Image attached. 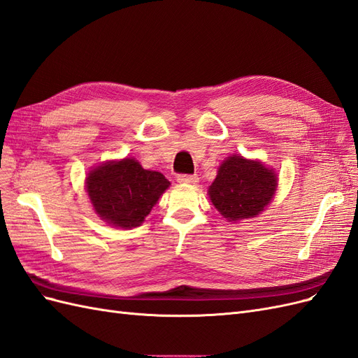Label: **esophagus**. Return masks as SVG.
<instances>
[{
  "label": "esophagus",
  "mask_w": 358,
  "mask_h": 358,
  "mask_svg": "<svg viewBox=\"0 0 358 358\" xmlns=\"http://www.w3.org/2000/svg\"><path fill=\"white\" fill-rule=\"evenodd\" d=\"M178 182L179 183H197L199 178H197V175H179Z\"/></svg>",
  "instance_id": "obj_1"
}]
</instances>
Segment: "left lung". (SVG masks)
Here are the masks:
<instances>
[{
  "label": "left lung",
  "mask_w": 358,
  "mask_h": 358,
  "mask_svg": "<svg viewBox=\"0 0 358 358\" xmlns=\"http://www.w3.org/2000/svg\"><path fill=\"white\" fill-rule=\"evenodd\" d=\"M276 188L278 179L272 169L258 159L231 155L220 166L208 196L224 218L241 221L262 213Z\"/></svg>",
  "instance_id": "1"
}]
</instances>
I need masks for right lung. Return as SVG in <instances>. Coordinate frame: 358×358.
<instances>
[{
    "mask_svg": "<svg viewBox=\"0 0 358 358\" xmlns=\"http://www.w3.org/2000/svg\"><path fill=\"white\" fill-rule=\"evenodd\" d=\"M169 187L164 175L145 170L134 158L107 161L86 178V192L95 213L121 229L142 224Z\"/></svg>",
    "mask_w": 358,
    "mask_h": 358,
    "instance_id": "obj_1",
    "label": "right lung"
}]
</instances>
